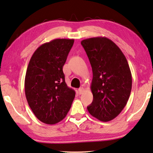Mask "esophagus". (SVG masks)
I'll return each instance as SVG.
<instances>
[{
  "instance_id": "34e87169",
  "label": "esophagus",
  "mask_w": 153,
  "mask_h": 153,
  "mask_svg": "<svg viewBox=\"0 0 153 153\" xmlns=\"http://www.w3.org/2000/svg\"><path fill=\"white\" fill-rule=\"evenodd\" d=\"M79 93L80 95H81V94L83 93V92H84V88H79Z\"/></svg>"
}]
</instances>
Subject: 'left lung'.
Instances as JSON below:
<instances>
[{
    "instance_id": "left-lung-1",
    "label": "left lung",
    "mask_w": 153,
    "mask_h": 153,
    "mask_svg": "<svg viewBox=\"0 0 153 153\" xmlns=\"http://www.w3.org/2000/svg\"><path fill=\"white\" fill-rule=\"evenodd\" d=\"M91 62L93 80L90 114L108 122L114 119L126 106L130 95L132 79L127 60L114 42L105 37L81 41Z\"/></svg>"
}]
</instances>
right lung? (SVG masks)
I'll list each match as a JSON object with an SVG mask.
<instances>
[{
	"mask_svg": "<svg viewBox=\"0 0 153 153\" xmlns=\"http://www.w3.org/2000/svg\"><path fill=\"white\" fill-rule=\"evenodd\" d=\"M74 39H55L33 54L25 77V94L33 114L45 124L61 121L70 111L75 91L67 85L62 67Z\"/></svg>",
	"mask_w": 153,
	"mask_h": 153,
	"instance_id": "add662e5",
	"label": "right lung"
}]
</instances>
